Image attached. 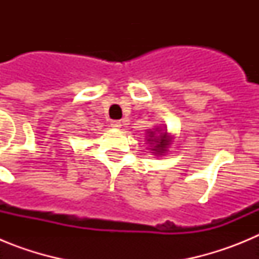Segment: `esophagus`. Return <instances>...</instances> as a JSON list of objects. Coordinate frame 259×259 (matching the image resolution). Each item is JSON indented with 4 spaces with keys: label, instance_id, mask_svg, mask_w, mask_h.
<instances>
[{
    "label": "esophagus",
    "instance_id": "1",
    "mask_svg": "<svg viewBox=\"0 0 259 259\" xmlns=\"http://www.w3.org/2000/svg\"><path fill=\"white\" fill-rule=\"evenodd\" d=\"M120 125H122V123H120V120H111V127H114V128H120Z\"/></svg>",
    "mask_w": 259,
    "mask_h": 259
}]
</instances>
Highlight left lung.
I'll return each mask as SVG.
<instances>
[{"label": "left lung", "mask_w": 259, "mask_h": 259, "mask_svg": "<svg viewBox=\"0 0 259 259\" xmlns=\"http://www.w3.org/2000/svg\"><path fill=\"white\" fill-rule=\"evenodd\" d=\"M154 134L155 132H149V139H148V141L155 145L153 150H155V152H158L159 154H162L163 152H166L167 146L170 145V140L167 139L166 132L161 134L159 136H154Z\"/></svg>", "instance_id": "1"}]
</instances>
